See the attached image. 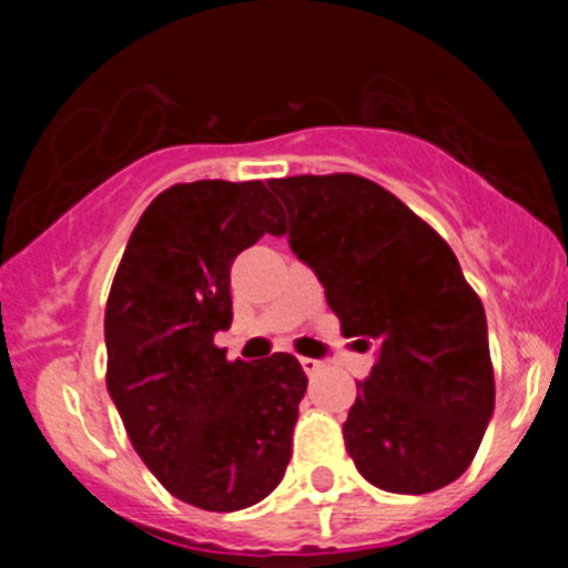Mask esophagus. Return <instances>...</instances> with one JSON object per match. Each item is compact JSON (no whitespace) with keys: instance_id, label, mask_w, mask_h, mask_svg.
I'll return each mask as SVG.
<instances>
[{"instance_id":"esophagus-1","label":"esophagus","mask_w":568,"mask_h":568,"mask_svg":"<svg viewBox=\"0 0 568 568\" xmlns=\"http://www.w3.org/2000/svg\"><path fill=\"white\" fill-rule=\"evenodd\" d=\"M300 363H302V368H305L307 376H316L318 371L324 368V363H321V359H313V357H302Z\"/></svg>"}]
</instances>
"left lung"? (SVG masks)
Wrapping results in <instances>:
<instances>
[{
  "label": "left lung",
  "mask_w": 568,
  "mask_h": 568,
  "mask_svg": "<svg viewBox=\"0 0 568 568\" xmlns=\"http://www.w3.org/2000/svg\"><path fill=\"white\" fill-rule=\"evenodd\" d=\"M288 244L376 365L357 382L343 439L368 484L443 489L469 467L495 412L486 313L454 250L368 178H274Z\"/></svg>",
  "instance_id": "1"
}]
</instances>
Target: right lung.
Segmentation results:
<instances>
[{"mask_svg":"<svg viewBox=\"0 0 568 568\" xmlns=\"http://www.w3.org/2000/svg\"><path fill=\"white\" fill-rule=\"evenodd\" d=\"M283 231L263 181L175 183L140 216L109 291V395L145 467L203 511L255 506L291 459L300 359L231 363L214 346L233 321V261Z\"/></svg>","mask_w":568,"mask_h":568,"instance_id":"obj_1","label":"right lung"}]
</instances>
